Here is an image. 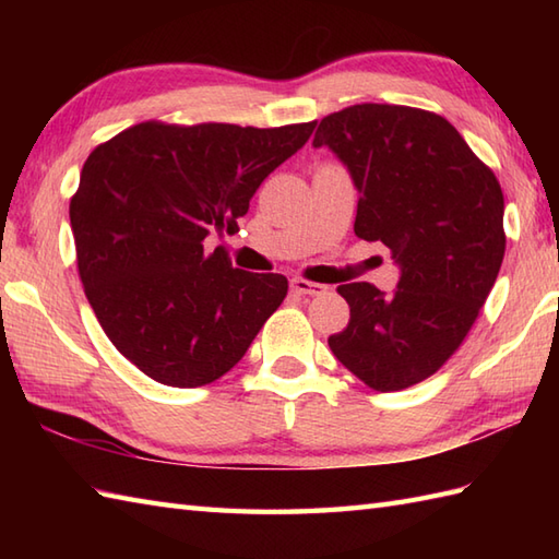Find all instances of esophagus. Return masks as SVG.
<instances>
[{
	"mask_svg": "<svg viewBox=\"0 0 559 559\" xmlns=\"http://www.w3.org/2000/svg\"><path fill=\"white\" fill-rule=\"evenodd\" d=\"M290 288H293V293H298V295H324L329 290L326 286H322V283H312V281H305V278H293Z\"/></svg>",
	"mask_w": 559,
	"mask_h": 559,
	"instance_id": "esophagus-1",
	"label": "esophagus"
}]
</instances>
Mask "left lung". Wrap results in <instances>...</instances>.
Here are the masks:
<instances>
[{"mask_svg":"<svg viewBox=\"0 0 559 559\" xmlns=\"http://www.w3.org/2000/svg\"><path fill=\"white\" fill-rule=\"evenodd\" d=\"M329 146L358 189L355 235L384 242L396 290L346 283L350 322L329 336L343 367L374 391H401L442 367L466 338L504 259V197L444 117L362 103L324 117Z\"/></svg>","mask_w":559,"mask_h":559,"instance_id":"8db88e82","label":"left lung"}]
</instances>
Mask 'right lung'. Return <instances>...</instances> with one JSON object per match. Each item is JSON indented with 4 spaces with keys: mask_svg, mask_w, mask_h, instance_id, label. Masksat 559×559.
Listing matches in <instances>:
<instances>
[{
    "mask_svg": "<svg viewBox=\"0 0 559 559\" xmlns=\"http://www.w3.org/2000/svg\"><path fill=\"white\" fill-rule=\"evenodd\" d=\"M312 129L141 122L93 148L69 204L79 276L112 346L141 372L180 389L216 382L278 310L286 276L233 269L204 240L245 216Z\"/></svg>",
    "mask_w": 559,
    "mask_h": 559,
    "instance_id": "add662e5",
    "label": "right lung"
}]
</instances>
